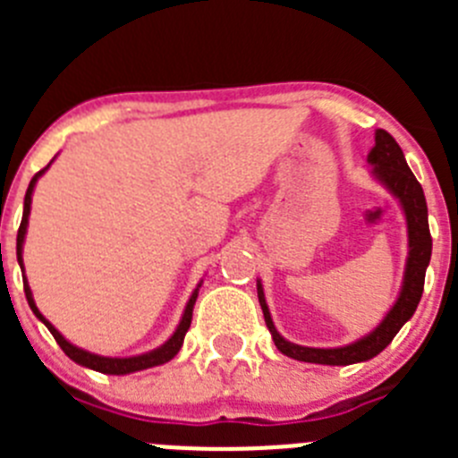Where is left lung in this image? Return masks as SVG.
<instances>
[{"label": "left lung", "instance_id": "obj_1", "mask_svg": "<svg viewBox=\"0 0 458 458\" xmlns=\"http://www.w3.org/2000/svg\"><path fill=\"white\" fill-rule=\"evenodd\" d=\"M367 163L371 167V176L376 183H380L387 192L402 206L403 217H406V233H408V257L403 266L402 289L396 301L387 310V314L380 318L378 326L362 335L360 339L344 346H333V349H317V346H301L289 339H284L277 333L273 317H270L268 302H266L264 284L257 279V293L259 305L264 310L266 326L270 330L275 346L279 353L286 358L301 360V362H311V365H330V367H346L355 362H367L376 358L380 351L386 349L387 344L394 339V335L403 327V323L411 321L420 305L424 291V275H427L428 261H431V233H428V210L427 199H424V190L412 176L408 167L406 157H403L402 147L396 144L394 137L386 131H376L374 147H371Z\"/></svg>", "mask_w": 458, "mask_h": 458}]
</instances>
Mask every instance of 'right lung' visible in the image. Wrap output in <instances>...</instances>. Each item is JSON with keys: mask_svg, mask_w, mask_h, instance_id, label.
Listing matches in <instances>:
<instances>
[{"mask_svg": "<svg viewBox=\"0 0 458 458\" xmlns=\"http://www.w3.org/2000/svg\"><path fill=\"white\" fill-rule=\"evenodd\" d=\"M52 163H55V160H52ZM52 163H50V165H52ZM50 165H47L46 169H40V172L36 174L34 179L30 181V188H27V194H24L22 222H20L18 242H15V252H18V264H20V268H22V273H24L22 250H24V236H27V226H30L31 194H34V188H36V183H38L40 176H43V174H46L47 169H50ZM22 279H24V295H27V302H30L31 311H34L36 318H38L40 323H46V327L52 333V337L56 339V344L62 346L64 353H66L68 358L72 360V362H78L80 367H87V369L100 371V374H109V376H125V374H135V371H141V369H151V367L165 365V362H169V360H172L174 355L179 353L181 346H183L185 333H188L190 323H192L194 302H197V295H199L201 282H204V279H199V284H197V289L192 291V295H190L188 305H185V310H183V317H181L179 326H176V330H174V335L167 339V342L160 344L157 349L147 351V353L125 355V358H109V355L91 353V351H84V349H80V346H75V344L68 342V339L64 337V335L59 333V330H56V327L52 326V323L47 321V318L43 317V314H40V310H38V307H36V302H34V293H31L30 282H27V277H24V275H22Z\"/></svg>", "mask_w": 458, "mask_h": 458, "instance_id": "right-lung-1", "label": "right lung"}]
</instances>
